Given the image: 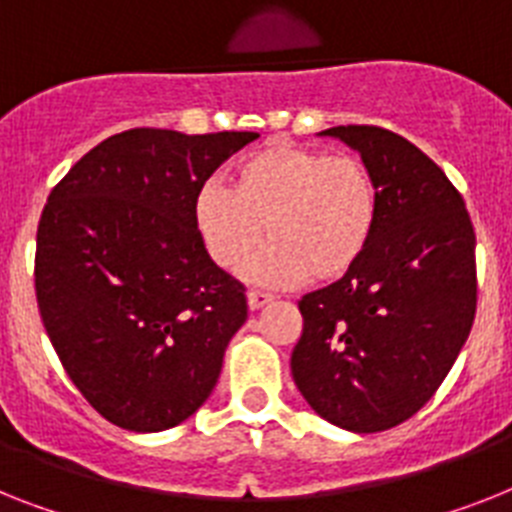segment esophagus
<instances>
[{
  "label": "esophagus",
  "mask_w": 512,
  "mask_h": 512,
  "mask_svg": "<svg viewBox=\"0 0 512 512\" xmlns=\"http://www.w3.org/2000/svg\"><path fill=\"white\" fill-rule=\"evenodd\" d=\"M273 302V296L265 294V291H249L247 294V304L249 309H263L265 304Z\"/></svg>",
  "instance_id": "1"
}]
</instances>
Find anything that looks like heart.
Listing matches in <instances>:
<instances>
[{
	"label": "heart",
	"mask_w": 512,
	"mask_h": 512,
	"mask_svg": "<svg viewBox=\"0 0 512 512\" xmlns=\"http://www.w3.org/2000/svg\"><path fill=\"white\" fill-rule=\"evenodd\" d=\"M377 218L380 190L362 158L283 140L236 161L231 190L210 179L192 200V226L218 268H242L268 234L247 268L263 286L338 281L369 249Z\"/></svg>",
	"instance_id": "1"
}]
</instances>
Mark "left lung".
Returning <instances> with one entry per match:
<instances>
[{
    "instance_id": "obj_1",
    "label": "left lung",
    "mask_w": 512,
    "mask_h": 512,
    "mask_svg": "<svg viewBox=\"0 0 512 512\" xmlns=\"http://www.w3.org/2000/svg\"><path fill=\"white\" fill-rule=\"evenodd\" d=\"M320 135L354 148L375 174L380 218L354 268L304 294L291 375L325 422L382 432L435 395L476 312V236L461 192L406 137L349 124Z\"/></svg>"
}]
</instances>
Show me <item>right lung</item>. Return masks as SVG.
Segmentation results:
<instances>
[{"label":"right lung","mask_w":512,"mask_h":512,"mask_svg":"<svg viewBox=\"0 0 512 512\" xmlns=\"http://www.w3.org/2000/svg\"><path fill=\"white\" fill-rule=\"evenodd\" d=\"M257 137L137 127L51 190L36 239L41 320L77 390L117 427H176L216 388L247 296L205 252L192 200Z\"/></svg>","instance_id":"1"}]
</instances>
